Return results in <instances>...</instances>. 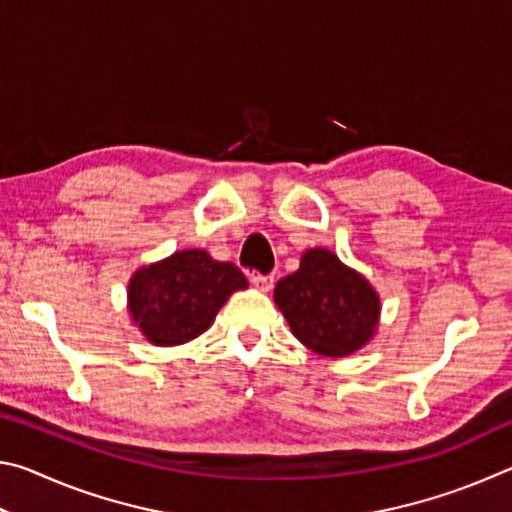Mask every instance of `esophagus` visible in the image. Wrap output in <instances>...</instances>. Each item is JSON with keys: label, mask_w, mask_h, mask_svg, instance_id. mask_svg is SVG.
Masks as SVG:
<instances>
[{"label": "esophagus", "mask_w": 512, "mask_h": 512, "mask_svg": "<svg viewBox=\"0 0 512 512\" xmlns=\"http://www.w3.org/2000/svg\"><path fill=\"white\" fill-rule=\"evenodd\" d=\"M250 282H253L257 289L271 291L275 277H273V275H262V273H250Z\"/></svg>", "instance_id": "esophagus-1"}]
</instances>
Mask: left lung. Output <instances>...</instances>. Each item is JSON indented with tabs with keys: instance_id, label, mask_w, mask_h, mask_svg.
<instances>
[{
	"instance_id": "8db88e82",
	"label": "left lung",
	"mask_w": 512,
	"mask_h": 512,
	"mask_svg": "<svg viewBox=\"0 0 512 512\" xmlns=\"http://www.w3.org/2000/svg\"><path fill=\"white\" fill-rule=\"evenodd\" d=\"M275 302L293 336L325 357H345L366 345L379 318L370 284L323 248L307 250L298 271L275 284Z\"/></svg>"
}]
</instances>
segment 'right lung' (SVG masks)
<instances>
[{
	"instance_id": "add662e5",
	"label": "right lung",
	"mask_w": 512,
	"mask_h": 512,
	"mask_svg": "<svg viewBox=\"0 0 512 512\" xmlns=\"http://www.w3.org/2000/svg\"><path fill=\"white\" fill-rule=\"evenodd\" d=\"M246 287V275L232 262L183 250L133 275L128 309L151 343L180 345L203 334L230 293Z\"/></svg>"
}]
</instances>
